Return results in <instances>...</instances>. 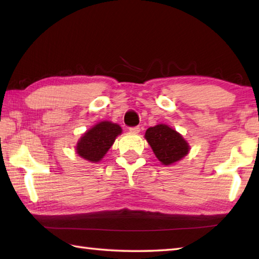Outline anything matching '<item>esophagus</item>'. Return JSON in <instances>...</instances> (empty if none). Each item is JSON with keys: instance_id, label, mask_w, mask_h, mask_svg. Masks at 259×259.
Returning <instances> with one entry per match:
<instances>
[{"instance_id": "obj_1", "label": "esophagus", "mask_w": 259, "mask_h": 259, "mask_svg": "<svg viewBox=\"0 0 259 259\" xmlns=\"http://www.w3.org/2000/svg\"><path fill=\"white\" fill-rule=\"evenodd\" d=\"M129 131L131 134H138V133H140V128L139 126H133V128L129 129Z\"/></svg>"}]
</instances>
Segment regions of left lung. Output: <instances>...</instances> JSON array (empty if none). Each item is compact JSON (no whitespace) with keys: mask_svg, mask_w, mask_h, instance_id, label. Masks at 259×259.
<instances>
[{"mask_svg":"<svg viewBox=\"0 0 259 259\" xmlns=\"http://www.w3.org/2000/svg\"><path fill=\"white\" fill-rule=\"evenodd\" d=\"M145 138L157 159L164 166L180 161L190 151V146L178 131L164 123L148 128Z\"/></svg>","mask_w":259,"mask_h":259,"instance_id":"8db88e82","label":"left lung"}]
</instances>
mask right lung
Wrapping results in <instances>:
<instances>
[{
  "instance_id": "1",
  "label": "right lung",
  "mask_w": 259,
  "mask_h": 259,
  "mask_svg": "<svg viewBox=\"0 0 259 259\" xmlns=\"http://www.w3.org/2000/svg\"><path fill=\"white\" fill-rule=\"evenodd\" d=\"M121 134L122 129L119 124L111 121H100L81 136L76 142L75 152L85 160L97 163L102 160Z\"/></svg>"
}]
</instances>
